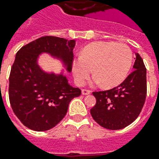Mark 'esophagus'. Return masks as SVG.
<instances>
[{"label": "esophagus", "instance_id": "esophagus-1", "mask_svg": "<svg viewBox=\"0 0 159 159\" xmlns=\"http://www.w3.org/2000/svg\"><path fill=\"white\" fill-rule=\"evenodd\" d=\"M91 91H89V90H86V89H83L82 90V94L84 95H90L91 94Z\"/></svg>", "mask_w": 159, "mask_h": 159}]
</instances>
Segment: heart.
I'll return each instance as SVG.
<instances>
[{
  "label": "heart",
  "instance_id": "1",
  "mask_svg": "<svg viewBox=\"0 0 159 159\" xmlns=\"http://www.w3.org/2000/svg\"><path fill=\"white\" fill-rule=\"evenodd\" d=\"M133 60L128 46L114 42H93L86 46L81 56L73 62V73L77 84L82 85L92 69V84L104 88L115 87L128 75Z\"/></svg>",
  "mask_w": 159,
  "mask_h": 159
}]
</instances>
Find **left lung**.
<instances>
[{"label": "left lung", "instance_id": "obj_1", "mask_svg": "<svg viewBox=\"0 0 159 159\" xmlns=\"http://www.w3.org/2000/svg\"><path fill=\"white\" fill-rule=\"evenodd\" d=\"M146 93V68L142 58L135 53L133 71L123 82L109 91L93 92L96 99L91 109L93 119L109 130L124 128L140 113Z\"/></svg>", "mask_w": 159, "mask_h": 159}]
</instances>
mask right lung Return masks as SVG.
<instances>
[{"mask_svg": "<svg viewBox=\"0 0 159 159\" xmlns=\"http://www.w3.org/2000/svg\"><path fill=\"white\" fill-rule=\"evenodd\" d=\"M75 46L74 40L46 36L17 52L9 79V98L15 114L29 129L53 128L66 115L71 100L81 95L79 88L68 83L64 70L46 72L38 64L40 55L48 54L70 73Z\"/></svg>", "mask_w": 159, "mask_h": 159, "instance_id": "obj_1", "label": "right lung"}]
</instances>
